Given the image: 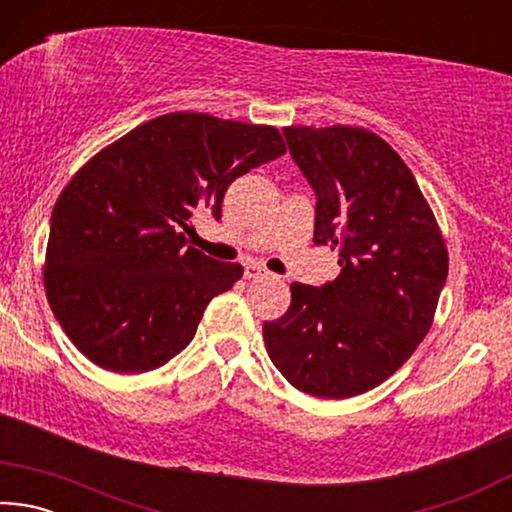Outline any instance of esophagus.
Here are the masks:
<instances>
[{
    "label": "esophagus",
    "mask_w": 512,
    "mask_h": 512,
    "mask_svg": "<svg viewBox=\"0 0 512 512\" xmlns=\"http://www.w3.org/2000/svg\"><path fill=\"white\" fill-rule=\"evenodd\" d=\"M244 275L248 277V280H259V277L266 275V268H262L259 264H248Z\"/></svg>",
    "instance_id": "34e87169"
}]
</instances>
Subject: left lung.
<instances>
[{
	"label": "left lung",
	"instance_id": "8db88e82",
	"mask_svg": "<svg viewBox=\"0 0 512 512\" xmlns=\"http://www.w3.org/2000/svg\"><path fill=\"white\" fill-rule=\"evenodd\" d=\"M293 160L316 192L314 241L339 250L325 287L291 284L284 316L264 323L268 357L291 386L325 400L370 391L431 329L449 255L427 198L391 144L359 126H287Z\"/></svg>",
	"mask_w": 512,
	"mask_h": 512
}]
</instances>
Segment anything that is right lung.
Segmentation results:
<instances>
[{
    "mask_svg": "<svg viewBox=\"0 0 512 512\" xmlns=\"http://www.w3.org/2000/svg\"><path fill=\"white\" fill-rule=\"evenodd\" d=\"M282 153L275 126L169 112L92 155L58 196L42 266L67 339L119 375L185 350L210 300L244 275L187 246L194 214L219 219L232 180Z\"/></svg>",
    "mask_w": 512,
    "mask_h": 512,
    "instance_id": "add662e5",
    "label": "right lung"
}]
</instances>
